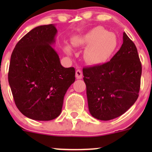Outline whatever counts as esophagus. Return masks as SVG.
<instances>
[{
  "instance_id": "34e87169",
  "label": "esophagus",
  "mask_w": 152,
  "mask_h": 152,
  "mask_svg": "<svg viewBox=\"0 0 152 152\" xmlns=\"http://www.w3.org/2000/svg\"><path fill=\"white\" fill-rule=\"evenodd\" d=\"M76 79H80L82 78V70H79V69H78L76 71Z\"/></svg>"
}]
</instances>
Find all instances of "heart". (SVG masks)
I'll return each instance as SVG.
<instances>
[{
    "label": "heart",
    "mask_w": 152,
    "mask_h": 152,
    "mask_svg": "<svg viewBox=\"0 0 152 152\" xmlns=\"http://www.w3.org/2000/svg\"><path fill=\"white\" fill-rule=\"evenodd\" d=\"M72 44L76 47L87 46L84 57L88 63L98 65L107 60L114 52L118 45L117 37L102 27H96L83 35L72 39ZM65 52L71 53V48L65 47Z\"/></svg>",
    "instance_id": "1"
}]
</instances>
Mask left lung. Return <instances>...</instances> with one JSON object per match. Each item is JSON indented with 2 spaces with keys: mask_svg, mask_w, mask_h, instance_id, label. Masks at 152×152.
Segmentation results:
<instances>
[{
  "mask_svg": "<svg viewBox=\"0 0 152 152\" xmlns=\"http://www.w3.org/2000/svg\"><path fill=\"white\" fill-rule=\"evenodd\" d=\"M141 73L137 48L124 32L123 44L109 62L83 67L92 116L110 121L126 113L138 98Z\"/></svg>",
  "mask_w": 152,
  "mask_h": 152,
  "instance_id": "left-lung-1",
  "label": "left lung"
}]
</instances>
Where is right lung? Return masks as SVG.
<instances>
[{
    "label": "right lung",
    "mask_w": 152,
    "mask_h": 152,
    "mask_svg": "<svg viewBox=\"0 0 152 152\" xmlns=\"http://www.w3.org/2000/svg\"><path fill=\"white\" fill-rule=\"evenodd\" d=\"M56 27L31 30L12 51L8 79L14 101L23 115L36 121H50L60 115L64 96L75 82L74 67H62L51 47Z\"/></svg>",
    "instance_id": "add662e5"
}]
</instances>
